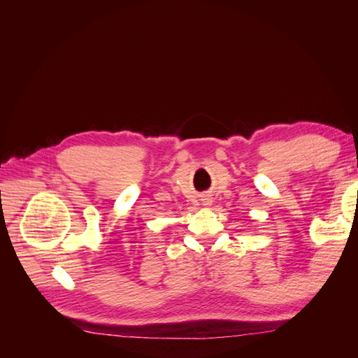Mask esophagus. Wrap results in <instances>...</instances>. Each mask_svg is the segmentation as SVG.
Returning <instances> with one entry per match:
<instances>
[{"mask_svg": "<svg viewBox=\"0 0 358 358\" xmlns=\"http://www.w3.org/2000/svg\"><path fill=\"white\" fill-rule=\"evenodd\" d=\"M208 204H209V203H208Z\"/></svg>", "mask_w": 358, "mask_h": 358, "instance_id": "esophagus-1", "label": "esophagus"}]
</instances>
